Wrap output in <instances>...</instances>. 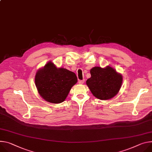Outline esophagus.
<instances>
[{
  "label": "esophagus",
  "instance_id": "esophagus-1",
  "mask_svg": "<svg viewBox=\"0 0 152 152\" xmlns=\"http://www.w3.org/2000/svg\"><path fill=\"white\" fill-rule=\"evenodd\" d=\"M84 81H85L84 79H83V80H79L78 81V83H79V84H83Z\"/></svg>",
  "mask_w": 152,
  "mask_h": 152
}]
</instances>
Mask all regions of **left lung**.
Listing matches in <instances>:
<instances>
[{
	"instance_id": "obj_1",
	"label": "left lung",
	"mask_w": 152,
	"mask_h": 152,
	"mask_svg": "<svg viewBox=\"0 0 152 152\" xmlns=\"http://www.w3.org/2000/svg\"><path fill=\"white\" fill-rule=\"evenodd\" d=\"M91 77L86 84L96 98L107 100L116 96L122 83V76L110 66H94L90 70Z\"/></svg>"
}]
</instances>
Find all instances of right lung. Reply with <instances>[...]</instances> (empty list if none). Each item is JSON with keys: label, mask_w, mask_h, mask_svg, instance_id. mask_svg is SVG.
<instances>
[{"label": "right lung", "mask_w": 152, "mask_h": 152, "mask_svg": "<svg viewBox=\"0 0 152 152\" xmlns=\"http://www.w3.org/2000/svg\"><path fill=\"white\" fill-rule=\"evenodd\" d=\"M77 82L75 73L64 68H57L51 61L40 68L35 76L39 94L44 100L53 104L64 102Z\"/></svg>", "instance_id": "1"}]
</instances>
